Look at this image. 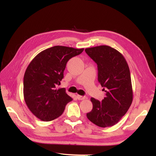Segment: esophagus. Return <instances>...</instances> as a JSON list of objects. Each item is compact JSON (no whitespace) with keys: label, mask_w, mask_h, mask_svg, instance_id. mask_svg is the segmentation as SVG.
Instances as JSON below:
<instances>
[{"label":"esophagus","mask_w":156,"mask_h":156,"mask_svg":"<svg viewBox=\"0 0 156 156\" xmlns=\"http://www.w3.org/2000/svg\"><path fill=\"white\" fill-rule=\"evenodd\" d=\"M77 98L78 100H80V101L85 100V99L87 98V97H85V96H81V95H77Z\"/></svg>","instance_id":"obj_1"}]
</instances>
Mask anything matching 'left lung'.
<instances>
[{
  "label": "left lung",
  "mask_w": 156,
  "mask_h": 156,
  "mask_svg": "<svg viewBox=\"0 0 156 156\" xmlns=\"http://www.w3.org/2000/svg\"><path fill=\"white\" fill-rule=\"evenodd\" d=\"M98 66V80L106 92L102 101L91 98L92 110L87 114L89 121L100 127L117 124L133 101L130 71L124 56L108 45L85 49Z\"/></svg>",
  "instance_id": "obj_1"
}]
</instances>
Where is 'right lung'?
<instances>
[{
	"label": "right lung",
	"mask_w": 156,
	"mask_h": 156,
	"mask_svg": "<svg viewBox=\"0 0 156 156\" xmlns=\"http://www.w3.org/2000/svg\"><path fill=\"white\" fill-rule=\"evenodd\" d=\"M84 48L56 45L41 51L27 66L23 79L25 103L36 117L44 121L58 118L73 99L65 88H56L64 78L69 59L80 54Z\"/></svg>",
	"instance_id": "right-lung-1"
}]
</instances>
